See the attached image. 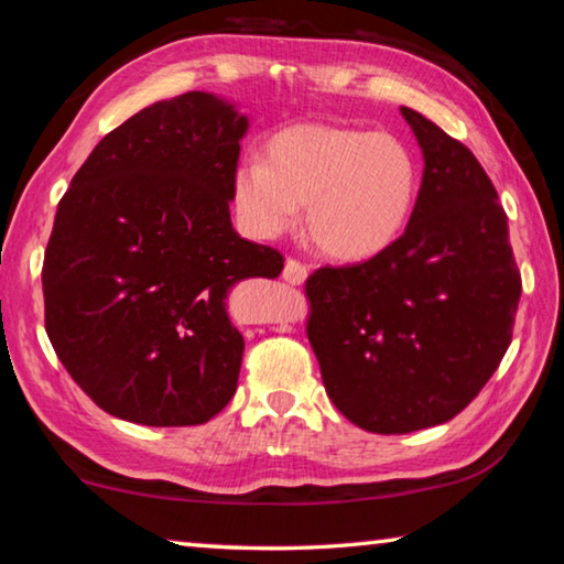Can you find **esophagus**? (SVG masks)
I'll list each match as a JSON object with an SVG mask.
<instances>
[{"mask_svg": "<svg viewBox=\"0 0 564 564\" xmlns=\"http://www.w3.org/2000/svg\"><path fill=\"white\" fill-rule=\"evenodd\" d=\"M305 275H308V265L301 263L299 259H289L283 265V281L291 283V285H301L305 281Z\"/></svg>", "mask_w": 564, "mask_h": 564, "instance_id": "esophagus-1", "label": "esophagus"}]
</instances>
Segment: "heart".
I'll list each match as a JSON object with an SVG mask.
<instances>
[{
  "label": "heart",
  "instance_id": "b5f03b06",
  "mask_svg": "<svg viewBox=\"0 0 564 564\" xmlns=\"http://www.w3.org/2000/svg\"><path fill=\"white\" fill-rule=\"evenodd\" d=\"M417 161L388 133L295 123L275 133L263 161L234 176V202L248 231L275 238L305 226L323 253L340 261L370 259L395 241L417 202Z\"/></svg>",
  "mask_w": 564,
  "mask_h": 564
}]
</instances>
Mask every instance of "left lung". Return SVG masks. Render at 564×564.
Returning <instances> with one entry per match:
<instances>
[{
    "instance_id": "left-lung-1",
    "label": "left lung",
    "mask_w": 564,
    "mask_h": 564,
    "mask_svg": "<svg viewBox=\"0 0 564 564\" xmlns=\"http://www.w3.org/2000/svg\"><path fill=\"white\" fill-rule=\"evenodd\" d=\"M425 169L405 234L305 281L323 386L362 431L403 435L473 403L512 340L522 279L508 216L480 161L403 107Z\"/></svg>"
}]
</instances>
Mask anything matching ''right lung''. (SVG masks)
Masks as SVG:
<instances>
[{"instance_id":"right-lung-1","label":"right lung","mask_w":564,"mask_h":564,"mask_svg":"<svg viewBox=\"0 0 564 564\" xmlns=\"http://www.w3.org/2000/svg\"><path fill=\"white\" fill-rule=\"evenodd\" d=\"M246 129L206 91L156 101L109 131L62 196L42 265L44 326L109 415L202 425L236 393L243 336L226 295L283 271L275 248L231 226Z\"/></svg>"}]
</instances>
